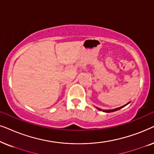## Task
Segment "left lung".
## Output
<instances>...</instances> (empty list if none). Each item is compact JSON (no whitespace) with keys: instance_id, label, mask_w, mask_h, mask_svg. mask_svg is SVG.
<instances>
[{"instance_id":"left-lung-1","label":"left lung","mask_w":154,"mask_h":154,"mask_svg":"<svg viewBox=\"0 0 154 154\" xmlns=\"http://www.w3.org/2000/svg\"><path fill=\"white\" fill-rule=\"evenodd\" d=\"M130 102L127 103V104H125V105H123V106H121V107H119V108H116V109H111V110H103V109H100V108H98V107H96V108L98 110H100V111H104V112H106V113H111V112H113V111H116L120 110V109H121L123 108L124 106H125L126 105H128V104H130Z\"/></svg>"}]
</instances>
